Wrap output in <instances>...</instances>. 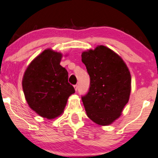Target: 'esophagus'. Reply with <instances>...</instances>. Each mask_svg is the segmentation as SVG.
<instances>
[{
	"label": "esophagus",
	"instance_id": "obj_1",
	"mask_svg": "<svg viewBox=\"0 0 158 158\" xmlns=\"http://www.w3.org/2000/svg\"><path fill=\"white\" fill-rule=\"evenodd\" d=\"M74 87H75V91H77V89H78V85H75Z\"/></svg>",
	"mask_w": 158,
	"mask_h": 158
}]
</instances>
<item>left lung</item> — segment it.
I'll list each match as a JSON object with an SVG mask.
<instances>
[{
  "label": "left lung",
  "mask_w": 158,
  "mask_h": 158,
  "mask_svg": "<svg viewBox=\"0 0 158 158\" xmlns=\"http://www.w3.org/2000/svg\"><path fill=\"white\" fill-rule=\"evenodd\" d=\"M90 76V89L82 97L87 116L99 126H109L121 115L131 91L128 67L118 54L97 46L82 53Z\"/></svg>",
  "instance_id": "obj_1"
}]
</instances>
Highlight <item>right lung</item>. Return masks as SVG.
<instances>
[{
	"instance_id": "1",
	"label": "right lung",
	"mask_w": 158,
	"mask_h": 158,
	"mask_svg": "<svg viewBox=\"0 0 158 158\" xmlns=\"http://www.w3.org/2000/svg\"><path fill=\"white\" fill-rule=\"evenodd\" d=\"M62 56L60 52L46 49L30 63L22 78L28 105L48 120L64 112L67 99L75 93L74 88L68 83L67 69L60 65Z\"/></svg>"
}]
</instances>
